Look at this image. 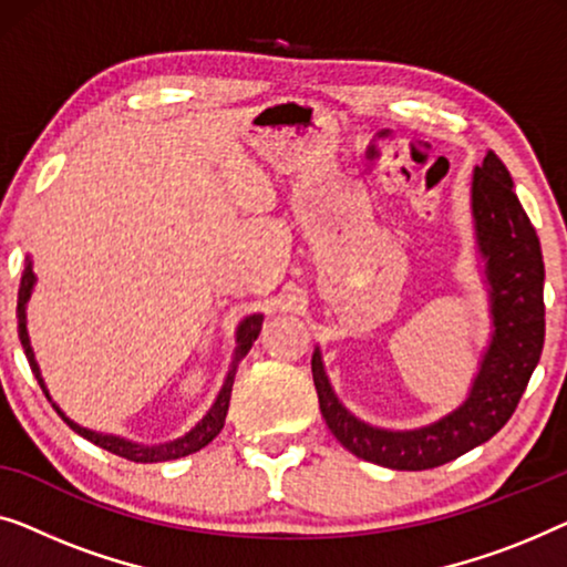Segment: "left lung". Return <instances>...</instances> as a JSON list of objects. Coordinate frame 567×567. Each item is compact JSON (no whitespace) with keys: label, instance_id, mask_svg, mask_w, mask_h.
Segmentation results:
<instances>
[{"label":"left lung","instance_id":"left-lung-1","mask_svg":"<svg viewBox=\"0 0 567 567\" xmlns=\"http://www.w3.org/2000/svg\"><path fill=\"white\" fill-rule=\"evenodd\" d=\"M473 215L485 277L491 285L493 341L470 398L450 416L416 432H382L357 421L331 393L321 354H313V382L331 434L374 465L432 470L457 460L501 432L519 405L545 344V261L537 230L514 193L512 174L488 151L473 174Z\"/></svg>","mask_w":567,"mask_h":567}]
</instances>
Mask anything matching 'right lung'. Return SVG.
<instances>
[{
  "mask_svg": "<svg viewBox=\"0 0 567 567\" xmlns=\"http://www.w3.org/2000/svg\"><path fill=\"white\" fill-rule=\"evenodd\" d=\"M35 285V275H33V265H30V259L25 261V269H22V277H20V290H18V318H20V341L22 347H25V354L30 360V367H33L38 382H41L43 393H45V385L41 380V372H38V364H35V357H33V349H30V341H28V331H25V302L30 298V290H33ZM261 331V316H251L246 318V321L238 326V333H236V357H234V364H230V372L226 382H223V390L218 395V401L210 409V413L197 424L193 432L187 436H182L177 442H169V444H162V446H141V444H131L125 440H117V436H107V434H94V432H86V429L76 426L74 421H69L66 416L61 413V419L66 421V424L74 429L76 434H82L84 440H90L92 444L102 446V450L117 454V457H125L131 462H164V460H177V457H187V454H193L197 450H203L205 444H210L215 436L220 434L223 424H226V413H228V403H230V388H234V374H236V367L238 362L244 360L246 352H249L254 341H257ZM48 398V393H45Z\"/></svg>",
  "mask_w": 567,
  "mask_h": 567,
  "instance_id": "add662e5",
  "label": "right lung"
}]
</instances>
